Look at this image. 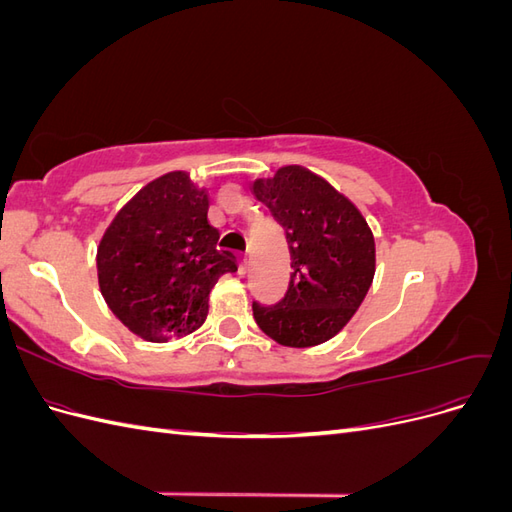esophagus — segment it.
Listing matches in <instances>:
<instances>
[{"instance_id":"esophagus-1","label":"esophagus","mask_w":512,"mask_h":512,"mask_svg":"<svg viewBox=\"0 0 512 512\" xmlns=\"http://www.w3.org/2000/svg\"><path fill=\"white\" fill-rule=\"evenodd\" d=\"M237 265H239V275H245L247 269H250V260H247V256H239Z\"/></svg>"}]
</instances>
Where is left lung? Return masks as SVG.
Masks as SVG:
<instances>
[{
  "label": "left lung",
  "mask_w": 512,
  "mask_h": 512,
  "mask_svg": "<svg viewBox=\"0 0 512 512\" xmlns=\"http://www.w3.org/2000/svg\"><path fill=\"white\" fill-rule=\"evenodd\" d=\"M252 194L286 230L292 267L280 303H254L258 327L288 348L329 342L350 322L374 282L371 228L350 198L297 164L256 179Z\"/></svg>",
  "instance_id": "left-lung-1"
}]
</instances>
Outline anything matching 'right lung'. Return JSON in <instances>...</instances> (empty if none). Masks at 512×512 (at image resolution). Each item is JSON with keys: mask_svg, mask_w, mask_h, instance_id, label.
<instances>
[{"mask_svg": "<svg viewBox=\"0 0 512 512\" xmlns=\"http://www.w3.org/2000/svg\"><path fill=\"white\" fill-rule=\"evenodd\" d=\"M209 194L185 170L149 181L123 205L98 245V284L126 327L164 344L203 327L209 292L237 260L218 250Z\"/></svg>", "mask_w": 512, "mask_h": 512, "instance_id": "obj_1", "label": "right lung"}]
</instances>
